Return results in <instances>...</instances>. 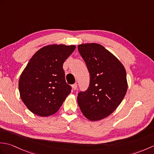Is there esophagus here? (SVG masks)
I'll use <instances>...</instances> for the list:
<instances>
[{
	"instance_id": "esophagus-1",
	"label": "esophagus",
	"mask_w": 154,
	"mask_h": 154,
	"mask_svg": "<svg viewBox=\"0 0 154 154\" xmlns=\"http://www.w3.org/2000/svg\"><path fill=\"white\" fill-rule=\"evenodd\" d=\"M72 88H73V90H76L77 88V83L73 84V85H72Z\"/></svg>"
}]
</instances>
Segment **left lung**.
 <instances>
[{
  "label": "left lung",
  "instance_id": "8db88e82",
  "mask_svg": "<svg viewBox=\"0 0 154 154\" xmlns=\"http://www.w3.org/2000/svg\"><path fill=\"white\" fill-rule=\"evenodd\" d=\"M90 74L88 89L80 91L77 103L81 112L91 121L103 119L112 113L126 93V73L114 55L99 44L78 45Z\"/></svg>",
  "mask_w": 154,
  "mask_h": 154
}]
</instances>
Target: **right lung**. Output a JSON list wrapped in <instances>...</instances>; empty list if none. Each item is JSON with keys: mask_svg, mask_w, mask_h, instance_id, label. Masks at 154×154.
Wrapping results in <instances>:
<instances>
[{"mask_svg": "<svg viewBox=\"0 0 154 154\" xmlns=\"http://www.w3.org/2000/svg\"><path fill=\"white\" fill-rule=\"evenodd\" d=\"M75 49V45H47L30 59L18 87L22 101L32 112L48 116L60 109L71 91L65 81L63 64Z\"/></svg>", "mask_w": 154, "mask_h": 154, "instance_id": "obj_1", "label": "right lung"}]
</instances>
